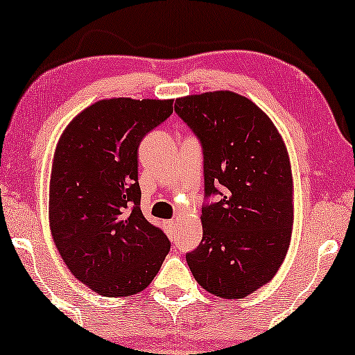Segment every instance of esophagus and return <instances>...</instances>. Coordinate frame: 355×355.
Masks as SVG:
<instances>
[{
	"label": "esophagus",
	"mask_w": 355,
	"mask_h": 355,
	"mask_svg": "<svg viewBox=\"0 0 355 355\" xmlns=\"http://www.w3.org/2000/svg\"><path fill=\"white\" fill-rule=\"evenodd\" d=\"M164 225H166V230H167L168 234H173V232H175V230H177V222L173 220V218L164 222Z\"/></svg>",
	"instance_id": "1"
}]
</instances>
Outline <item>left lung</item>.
Listing matches in <instances>:
<instances>
[{
	"instance_id": "8db88e82",
	"label": "left lung",
	"mask_w": 355,
	"mask_h": 355,
	"mask_svg": "<svg viewBox=\"0 0 355 355\" xmlns=\"http://www.w3.org/2000/svg\"><path fill=\"white\" fill-rule=\"evenodd\" d=\"M175 112L202 148V239L188 267L206 291L246 297L273 278L291 239L286 148L270 119L236 93L178 98Z\"/></svg>"
}]
</instances>
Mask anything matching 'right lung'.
<instances>
[{"label":"right lung","instance_id":"obj_1","mask_svg":"<svg viewBox=\"0 0 355 355\" xmlns=\"http://www.w3.org/2000/svg\"><path fill=\"white\" fill-rule=\"evenodd\" d=\"M172 99H103L64 130L49 183V227L76 278L107 297L143 291L171 251L139 202L138 148Z\"/></svg>","mask_w":355,"mask_h":355}]
</instances>
